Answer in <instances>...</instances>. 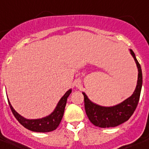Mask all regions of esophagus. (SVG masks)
<instances>
[{
    "instance_id": "esophagus-1",
    "label": "esophagus",
    "mask_w": 149,
    "mask_h": 149,
    "mask_svg": "<svg viewBox=\"0 0 149 149\" xmlns=\"http://www.w3.org/2000/svg\"><path fill=\"white\" fill-rule=\"evenodd\" d=\"M80 84H81V81H80L79 79H77V80H75L74 84L76 87H79V86H80Z\"/></svg>"
}]
</instances>
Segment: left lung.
I'll return each mask as SVG.
<instances>
[{
  "label": "left lung",
  "mask_w": 149,
  "mask_h": 149,
  "mask_svg": "<svg viewBox=\"0 0 149 149\" xmlns=\"http://www.w3.org/2000/svg\"><path fill=\"white\" fill-rule=\"evenodd\" d=\"M130 52L136 62L138 70L137 86L130 97L116 105L105 107L91 102L86 94L83 92L84 97L85 111L87 117L96 127L102 128L114 127L122 124L130 119L138 106L142 87V72L135 54L131 49H130Z\"/></svg>",
  "instance_id": "left-lung-1"
}]
</instances>
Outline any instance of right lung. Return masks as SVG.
Returning a JSON list of instances; mask_svg holds the SVG:
<instances>
[{
    "label": "right lung",
    "instance_id": "right-lung-1",
    "mask_svg": "<svg viewBox=\"0 0 149 149\" xmlns=\"http://www.w3.org/2000/svg\"><path fill=\"white\" fill-rule=\"evenodd\" d=\"M71 92H72L71 89L65 92V94L59 100V102L53 112H52L49 116L41 118V119H37V120H28V119L22 117L13 109L9 101L8 104L15 117L16 118V120L24 127L31 130V131H34V132H50V131L55 130L60 124V122H61L63 114H64L67 98L70 96Z\"/></svg>",
    "mask_w": 149,
    "mask_h": 149
}]
</instances>
